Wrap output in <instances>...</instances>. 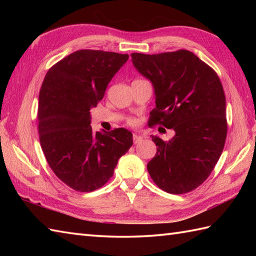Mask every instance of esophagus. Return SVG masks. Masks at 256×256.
Listing matches in <instances>:
<instances>
[{
    "instance_id": "34e87169",
    "label": "esophagus",
    "mask_w": 256,
    "mask_h": 256,
    "mask_svg": "<svg viewBox=\"0 0 256 256\" xmlns=\"http://www.w3.org/2000/svg\"><path fill=\"white\" fill-rule=\"evenodd\" d=\"M142 140H143L142 136H140V135H138V134H133V142H134V144L140 143V142H142Z\"/></svg>"
}]
</instances>
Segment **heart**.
<instances>
[{
    "label": "heart",
    "mask_w": 256,
    "mask_h": 256,
    "mask_svg": "<svg viewBox=\"0 0 256 256\" xmlns=\"http://www.w3.org/2000/svg\"><path fill=\"white\" fill-rule=\"evenodd\" d=\"M131 122H132V121H131Z\"/></svg>",
    "instance_id": "b5f03b06"
}]
</instances>
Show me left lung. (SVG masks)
Here are the masks:
<instances>
[{
    "label": "left lung",
    "mask_w": 256,
    "mask_h": 256,
    "mask_svg": "<svg viewBox=\"0 0 256 256\" xmlns=\"http://www.w3.org/2000/svg\"><path fill=\"white\" fill-rule=\"evenodd\" d=\"M131 56L134 67L154 86L156 108L150 124L175 131L170 140L152 136L158 148L148 164L150 175L166 192H192L209 177L224 148L228 125L221 81L189 50Z\"/></svg>",
    "instance_id": "1"
}]
</instances>
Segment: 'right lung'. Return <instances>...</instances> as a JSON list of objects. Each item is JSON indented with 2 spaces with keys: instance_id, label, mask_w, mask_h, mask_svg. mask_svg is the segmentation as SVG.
I'll return each instance as SVG.
<instances>
[{
  "instance_id": "obj_1",
  "label": "right lung",
  "mask_w": 256,
  "mask_h": 256,
  "mask_svg": "<svg viewBox=\"0 0 256 256\" xmlns=\"http://www.w3.org/2000/svg\"><path fill=\"white\" fill-rule=\"evenodd\" d=\"M128 59V54L77 50L54 64L42 84V150L55 175L77 192L101 188L133 145L128 130L94 132L90 125V110L103 99L108 82Z\"/></svg>"
}]
</instances>
